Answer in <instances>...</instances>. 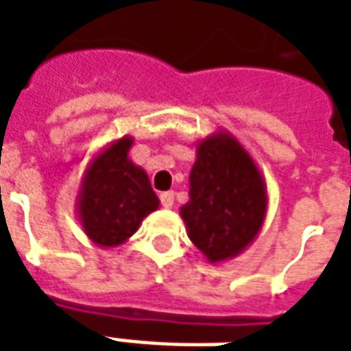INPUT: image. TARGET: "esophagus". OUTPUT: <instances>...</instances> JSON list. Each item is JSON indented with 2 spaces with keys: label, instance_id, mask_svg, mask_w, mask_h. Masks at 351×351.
I'll use <instances>...</instances> for the list:
<instances>
[{
  "label": "esophagus",
  "instance_id": "esophagus-1",
  "mask_svg": "<svg viewBox=\"0 0 351 351\" xmlns=\"http://www.w3.org/2000/svg\"><path fill=\"white\" fill-rule=\"evenodd\" d=\"M160 201L165 208H171V206L175 205V193L173 191H163L160 195Z\"/></svg>",
  "mask_w": 351,
  "mask_h": 351
}]
</instances>
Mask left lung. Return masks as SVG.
Returning <instances> with one entry per match:
<instances>
[{
    "mask_svg": "<svg viewBox=\"0 0 351 351\" xmlns=\"http://www.w3.org/2000/svg\"><path fill=\"white\" fill-rule=\"evenodd\" d=\"M190 201L180 208L190 241L208 263H223L250 246L263 228L269 195L263 173L228 130L195 145Z\"/></svg>",
    "mask_w": 351,
    "mask_h": 351,
    "instance_id": "1",
    "label": "left lung"
}]
</instances>
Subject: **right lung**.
I'll return each mask as SVG.
<instances>
[{
    "instance_id": "obj_1",
    "label": "right lung",
    "mask_w": 351,
    "mask_h": 351,
    "mask_svg": "<svg viewBox=\"0 0 351 351\" xmlns=\"http://www.w3.org/2000/svg\"><path fill=\"white\" fill-rule=\"evenodd\" d=\"M133 137L116 138L88 161L77 193V218L99 248H116L130 239L146 216L160 208L148 175L130 158Z\"/></svg>"
}]
</instances>
